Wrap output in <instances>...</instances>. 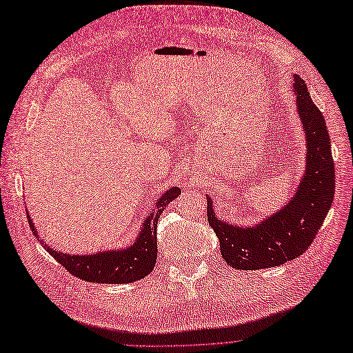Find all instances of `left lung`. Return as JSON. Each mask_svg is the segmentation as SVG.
Masks as SVG:
<instances>
[{"label":"left lung","instance_id":"left-lung-1","mask_svg":"<svg viewBox=\"0 0 353 353\" xmlns=\"http://www.w3.org/2000/svg\"><path fill=\"white\" fill-rule=\"evenodd\" d=\"M292 88L306 140L305 172L293 197L261 222L239 227L219 219L206 196L209 225L219 240L222 258L236 270L271 268L301 256L314 241L334 199L336 175L325 119L297 74Z\"/></svg>","mask_w":353,"mask_h":353}]
</instances>
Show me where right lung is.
<instances>
[{"mask_svg":"<svg viewBox=\"0 0 353 353\" xmlns=\"http://www.w3.org/2000/svg\"><path fill=\"white\" fill-rule=\"evenodd\" d=\"M179 194L181 190L178 187H172L157 199L154 212L143 221L140 232H138L134 243L128 248L100 250L90 254L65 253L44 244L42 239L38 237V231L32 223L29 212L28 218L32 232L37 236L38 241L72 275L88 283L126 284L141 280L153 271L157 259V221L163 209Z\"/></svg>","mask_w":353,"mask_h":353,"instance_id":"1","label":"right lung"}]
</instances>
